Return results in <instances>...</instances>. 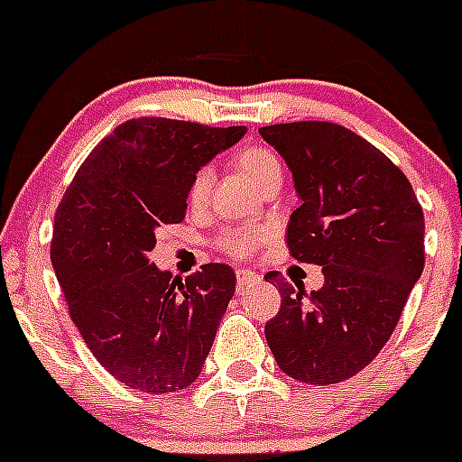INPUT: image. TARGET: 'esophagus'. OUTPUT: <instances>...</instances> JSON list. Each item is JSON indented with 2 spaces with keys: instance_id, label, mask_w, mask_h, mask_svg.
<instances>
[{
  "instance_id": "obj_1",
  "label": "esophagus",
  "mask_w": 462,
  "mask_h": 462,
  "mask_svg": "<svg viewBox=\"0 0 462 462\" xmlns=\"http://www.w3.org/2000/svg\"><path fill=\"white\" fill-rule=\"evenodd\" d=\"M236 280H238V290H240V287H245V285H254V282H259L262 278L247 269H238L236 271Z\"/></svg>"
}]
</instances>
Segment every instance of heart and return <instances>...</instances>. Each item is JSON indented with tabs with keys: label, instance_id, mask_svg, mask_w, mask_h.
Segmentation results:
<instances>
[{
	"label": "heart",
	"instance_id": "b5f03b06",
	"mask_svg": "<svg viewBox=\"0 0 462 462\" xmlns=\"http://www.w3.org/2000/svg\"><path fill=\"white\" fill-rule=\"evenodd\" d=\"M234 165L243 175L250 180L257 189L266 187L271 182H280L282 180V165L275 156L273 149L263 147V144H245L234 153ZM212 187V172L208 168H200L189 182L187 199L189 205L200 208L208 200ZM266 238V231L262 228H231L222 238L217 240V245L224 252L234 254V257H247L250 252L257 250Z\"/></svg>",
	"mask_w": 462,
	"mask_h": 462
}]
</instances>
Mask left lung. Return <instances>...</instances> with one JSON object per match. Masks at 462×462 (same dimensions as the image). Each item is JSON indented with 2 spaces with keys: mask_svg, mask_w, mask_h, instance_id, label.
<instances>
[{
  "mask_svg": "<svg viewBox=\"0 0 462 462\" xmlns=\"http://www.w3.org/2000/svg\"><path fill=\"white\" fill-rule=\"evenodd\" d=\"M259 135L285 159L301 200L287 224L290 254L325 273L310 294L266 273L282 297L266 341L287 376L341 383L388 344L423 273V208L404 172L344 125L297 121Z\"/></svg>",
  "mask_w": 462,
  "mask_h": 462,
  "instance_id": "left-lung-1",
  "label": "left lung"
}]
</instances>
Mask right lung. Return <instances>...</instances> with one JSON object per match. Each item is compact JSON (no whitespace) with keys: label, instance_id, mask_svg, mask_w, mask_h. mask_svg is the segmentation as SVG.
<instances>
[{"label":"right lung","instance_id":"obj_1","mask_svg":"<svg viewBox=\"0 0 462 462\" xmlns=\"http://www.w3.org/2000/svg\"><path fill=\"white\" fill-rule=\"evenodd\" d=\"M245 135V125L130 118L88 153L55 212L51 262L84 344L140 393L199 378L236 273L205 263L184 280L149 263L156 228L187 215L191 177Z\"/></svg>","mask_w":462,"mask_h":462}]
</instances>
